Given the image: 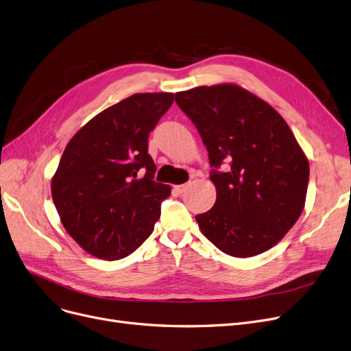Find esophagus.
<instances>
[{"instance_id":"obj_1","label":"esophagus","mask_w":351,"mask_h":351,"mask_svg":"<svg viewBox=\"0 0 351 351\" xmlns=\"http://www.w3.org/2000/svg\"><path fill=\"white\" fill-rule=\"evenodd\" d=\"M188 184H185V185H178V186H175V191L178 192V193H184L186 189H188Z\"/></svg>"}]
</instances>
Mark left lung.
Wrapping results in <instances>:
<instances>
[{"instance_id":"8db88e82","label":"left lung","mask_w":351,"mask_h":351,"mask_svg":"<svg viewBox=\"0 0 351 351\" xmlns=\"http://www.w3.org/2000/svg\"><path fill=\"white\" fill-rule=\"evenodd\" d=\"M176 103L209 152L217 202L196 215L201 232L222 252L263 254L291 230L306 205L310 165L282 116L234 83L178 91Z\"/></svg>"}]
</instances>
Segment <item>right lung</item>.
<instances>
[{"instance_id": "1", "label": "right lung", "mask_w": 351, "mask_h": 351, "mask_svg": "<svg viewBox=\"0 0 351 351\" xmlns=\"http://www.w3.org/2000/svg\"><path fill=\"white\" fill-rule=\"evenodd\" d=\"M173 97L136 93L88 120L67 143L51 196L64 230L90 255L120 260L154 231L171 186L154 180L147 139Z\"/></svg>"}]
</instances>
